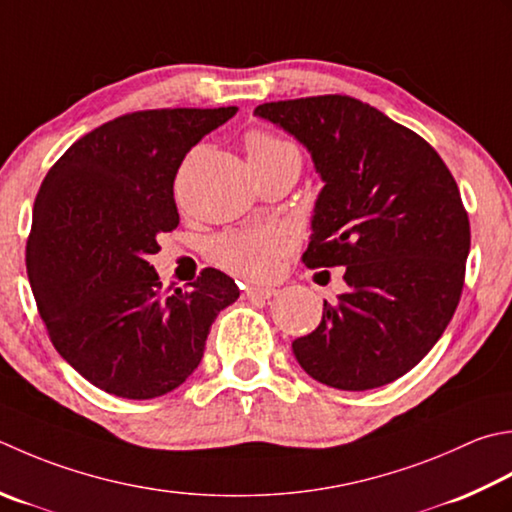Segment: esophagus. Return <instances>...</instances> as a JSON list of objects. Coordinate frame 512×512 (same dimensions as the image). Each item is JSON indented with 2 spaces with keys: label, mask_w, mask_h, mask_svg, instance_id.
Returning a JSON list of instances; mask_svg holds the SVG:
<instances>
[{
  "label": "esophagus",
  "mask_w": 512,
  "mask_h": 512,
  "mask_svg": "<svg viewBox=\"0 0 512 512\" xmlns=\"http://www.w3.org/2000/svg\"><path fill=\"white\" fill-rule=\"evenodd\" d=\"M279 293L277 288H262V286H248L244 290L246 299H270Z\"/></svg>",
  "instance_id": "esophagus-1"
}]
</instances>
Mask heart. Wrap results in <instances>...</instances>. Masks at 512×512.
Wrapping results in <instances>:
<instances>
[{
	"label": "heart",
	"instance_id": "b5f03b06",
	"mask_svg": "<svg viewBox=\"0 0 512 512\" xmlns=\"http://www.w3.org/2000/svg\"><path fill=\"white\" fill-rule=\"evenodd\" d=\"M246 153L250 164L273 166V164H302L299 150L288 139L279 137L273 130L250 128L246 137ZM290 248V239L279 228H250L230 230L215 237L208 246V255L217 266L246 279H266L277 270Z\"/></svg>",
	"mask_w": 512,
	"mask_h": 512
}]
</instances>
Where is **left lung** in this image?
Returning a JSON list of instances; mask_svg holds the SVG:
<instances>
[{"label": "left lung", "mask_w": 512, "mask_h": 512, "mask_svg": "<svg viewBox=\"0 0 512 512\" xmlns=\"http://www.w3.org/2000/svg\"><path fill=\"white\" fill-rule=\"evenodd\" d=\"M255 115L295 135L324 179L302 262L346 266L348 293L293 342L299 366L339 390L395 382L462 297L470 222L455 177L424 137L355 97L268 102Z\"/></svg>", "instance_id": "obj_1"}]
</instances>
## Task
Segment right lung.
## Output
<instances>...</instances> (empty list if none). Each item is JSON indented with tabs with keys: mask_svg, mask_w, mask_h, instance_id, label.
I'll use <instances>...</instances> for the list:
<instances>
[{
	"mask_svg": "<svg viewBox=\"0 0 512 512\" xmlns=\"http://www.w3.org/2000/svg\"><path fill=\"white\" fill-rule=\"evenodd\" d=\"M237 106L155 108L79 137L44 177L26 270L50 342L90 384L126 399L175 390L202 362L233 279L204 268L162 293L148 257L179 224L173 184L184 157Z\"/></svg>",
	"mask_w": 512,
	"mask_h": 512,
	"instance_id": "add662e5",
	"label": "right lung"
}]
</instances>
